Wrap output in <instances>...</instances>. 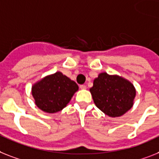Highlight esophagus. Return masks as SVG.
I'll list each match as a JSON object with an SVG mask.
<instances>
[{
  "mask_svg": "<svg viewBox=\"0 0 159 159\" xmlns=\"http://www.w3.org/2000/svg\"><path fill=\"white\" fill-rule=\"evenodd\" d=\"M80 89H87V86H86V85H84V84H82V85H80Z\"/></svg>",
  "mask_w": 159,
  "mask_h": 159,
  "instance_id": "obj_1",
  "label": "esophagus"
}]
</instances>
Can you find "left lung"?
<instances>
[{
    "mask_svg": "<svg viewBox=\"0 0 159 159\" xmlns=\"http://www.w3.org/2000/svg\"><path fill=\"white\" fill-rule=\"evenodd\" d=\"M98 109L110 117H119L132 108L136 89L128 80L116 75L100 73L90 89Z\"/></svg>",
    "mask_w": 159,
    "mask_h": 159,
    "instance_id": "obj_1",
    "label": "left lung"
}]
</instances>
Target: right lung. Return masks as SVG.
<instances>
[{"instance_id": "right-lung-1", "label": "right lung", "mask_w": 159, "mask_h": 159, "mask_svg": "<svg viewBox=\"0 0 159 159\" xmlns=\"http://www.w3.org/2000/svg\"><path fill=\"white\" fill-rule=\"evenodd\" d=\"M78 89L76 83L57 71L34 84L31 94L38 108L53 114L65 108Z\"/></svg>"}]
</instances>
